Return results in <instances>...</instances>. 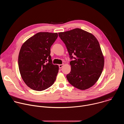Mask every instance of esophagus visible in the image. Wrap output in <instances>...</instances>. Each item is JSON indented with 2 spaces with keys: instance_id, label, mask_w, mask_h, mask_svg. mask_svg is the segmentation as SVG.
I'll use <instances>...</instances> for the list:
<instances>
[{
  "instance_id": "1",
  "label": "esophagus",
  "mask_w": 124,
  "mask_h": 124,
  "mask_svg": "<svg viewBox=\"0 0 124 124\" xmlns=\"http://www.w3.org/2000/svg\"><path fill=\"white\" fill-rule=\"evenodd\" d=\"M63 65H64V64H60V65H59V68H61L63 66Z\"/></svg>"
}]
</instances>
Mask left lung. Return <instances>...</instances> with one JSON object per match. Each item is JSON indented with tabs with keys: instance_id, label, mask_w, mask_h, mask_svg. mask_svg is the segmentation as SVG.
I'll return each mask as SVG.
<instances>
[{
	"instance_id": "1",
	"label": "left lung",
	"mask_w": 124,
	"mask_h": 124,
	"mask_svg": "<svg viewBox=\"0 0 124 124\" xmlns=\"http://www.w3.org/2000/svg\"><path fill=\"white\" fill-rule=\"evenodd\" d=\"M72 58L71 70L66 76L69 83L79 90L93 86L100 77L104 60L99 43L94 35L80 28L58 33Z\"/></svg>"
}]
</instances>
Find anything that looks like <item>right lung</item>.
<instances>
[{
    "label": "right lung",
    "mask_w": 124,
    "mask_h": 124,
    "mask_svg": "<svg viewBox=\"0 0 124 124\" xmlns=\"http://www.w3.org/2000/svg\"><path fill=\"white\" fill-rule=\"evenodd\" d=\"M58 33L41 32L22 45L18 57L20 72L24 83L31 89L44 90L54 82L59 66L52 63L50 47Z\"/></svg>",
    "instance_id": "right-lung-1"
}]
</instances>
